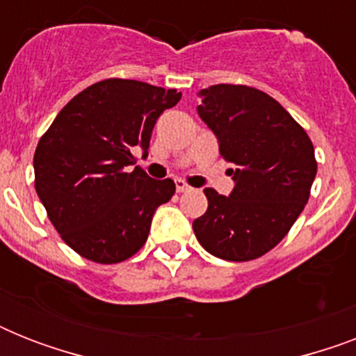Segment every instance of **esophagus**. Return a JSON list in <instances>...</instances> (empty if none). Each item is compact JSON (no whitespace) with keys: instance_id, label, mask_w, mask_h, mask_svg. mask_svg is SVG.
I'll list each match as a JSON object with an SVG mask.
<instances>
[{"instance_id":"obj_1","label":"esophagus","mask_w":356,"mask_h":356,"mask_svg":"<svg viewBox=\"0 0 356 356\" xmlns=\"http://www.w3.org/2000/svg\"><path fill=\"white\" fill-rule=\"evenodd\" d=\"M175 188H177L179 194H184V192H190V190H192V186L179 179V181H175Z\"/></svg>"}]
</instances>
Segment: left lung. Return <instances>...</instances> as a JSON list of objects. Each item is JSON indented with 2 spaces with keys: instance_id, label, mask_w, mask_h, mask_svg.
Segmentation results:
<instances>
[{
  "instance_id": "left-lung-1",
  "label": "left lung",
  "mask_w": 356,
  "mask_h": 356,
  "mask_svg": "<svg viewBox=\"0 0 356 356\" xmlns=\"http://www.w3.org/2000/svg\"><path fill=\"white\" fill-rule=\"evenodd\" d=\"M200 96V118L234 164V188L231 195L205 188L209 209L192 227L218 259H259L286 236L309 201L314 145L281 103L253 86L214 85Z\"/></svg>"
}]
</instances>
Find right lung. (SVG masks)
<instances>
[{
  "label": "right lung",
  "mask_w": 356,
  "mask_h": 356,
  "mask_svg": "<svg viewBox=\"0 0 356 356\" xmlns=\"http://www.w3.org/2000/svg\"><path fill=\"white\" fill-rule=\"evenodd\" d=\"M181 92L133 79H105L57 114L35 151V188L64 242L97 264L133 257L147 240L156 207L175 194L134 164L156 120Z\"/></svg>",
  "instance_id": "add662e5"
}]
</instances>
